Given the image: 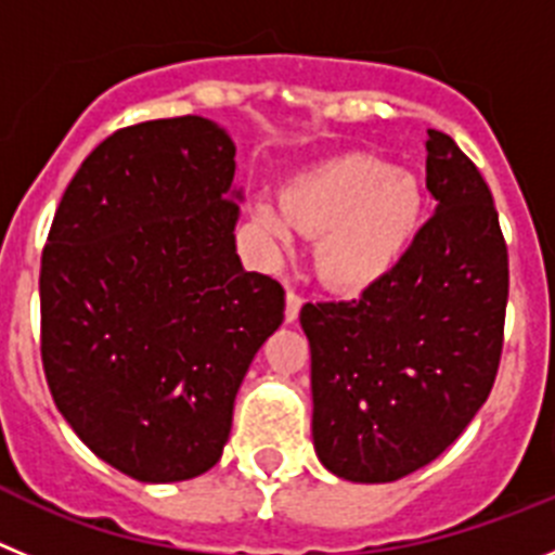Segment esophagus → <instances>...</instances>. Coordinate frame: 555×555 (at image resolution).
Segmentation results:
<instances>
[{
  "label": "esophagus",
  "instance_id": "34e87169",
  "mask_svg": "<svg viewBox=\"0 0 555 555\" xmlns=\"http://www.w3.org/2000/svg\"><path fill=\"white\" fill-rule=\"evenodd\" d=\"M300 308H302V297L294 288L286 292V322H297L300 317Z\"/></svg>",
  "mask_w": 555,
  "mask_h": 555
}]
</instances>
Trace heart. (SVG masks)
Returning a JSON list of instances; mask_svg holds the SVG:
<instances>
[{"instance_id": "1", "label": "heart", "mask_w": 555, "mask_h": 555, "mask_svg": "<svg viewBox=\"0 0 555 555\" xmlns=\"http://www.w3.org/2000/svg\"><path fill=\"white\" fill-rule=\"evenodd\" d=\"M283 216L294 230L320 238L317 269L333 288L358 292L395 269L414 242L423 191L405 171L372 155H341L302 171L283 189ZM255 219L274 244H288V225L267 205Z\"/></svg>"}]
</instances>
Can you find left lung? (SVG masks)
I'll use <instances>...</instances> for the list:
<instances>
[{"label": "left lung", "mask_w": 555, "mask_h": 555, "mask_svg": "<svg viewBox=\"0 0 555 555\" xmlns=\"http://www.w3.org/2000/svg\"><path fill=\"white\" fill-rule=\"evenodd\" d=\"M434 217L356 300L306 302L313 448L331 473L389 483L442 455L487 403L503 352L508 249L492 191L428 130Z\"/></svg>", "instance_id": "1"}]
</instances>
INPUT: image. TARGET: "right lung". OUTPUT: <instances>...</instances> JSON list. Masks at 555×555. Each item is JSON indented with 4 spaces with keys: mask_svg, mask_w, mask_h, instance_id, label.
I'll return each mask as SVG.
<instances>
[{
    "mask_svg": "<svg viewBox=\"0 0 555 555\" xmlns=\"http://www.w3.org/2000/svg\"><path fill=\"white\" fill-rule=\"evenodd\" d=\"M233 158L203 116L121 127L66 185L41 255L52 400L144 483L217 464L235 391L283 322L281 283L235 255Z\"/></svg>",
    "mask_w": 555,
    "mask_h": 555,
    "instance_id": "1",
    "label": "right lung"
}]
</instances>
